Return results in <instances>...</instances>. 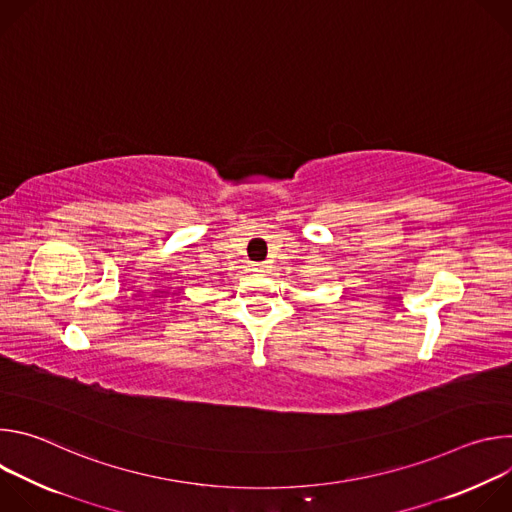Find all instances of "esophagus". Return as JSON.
Segmentation results:
<instances>
[{
	"label": "esophagus",
	"mask_w": 512,
	"mask_h": 512,
	"mask_svg": "<svg viewBox=\"0 0 512 512\" xmlns=\"http://www.w3.org/2000/svg\"><path fill=\"white\" fill-rule=\"evenodd\" d=\"M269 269H271L269 263H255L253 265V271H257V273H269Z\"/></svg>",
	"instance_id": "obj_1"
}]
</instances>
